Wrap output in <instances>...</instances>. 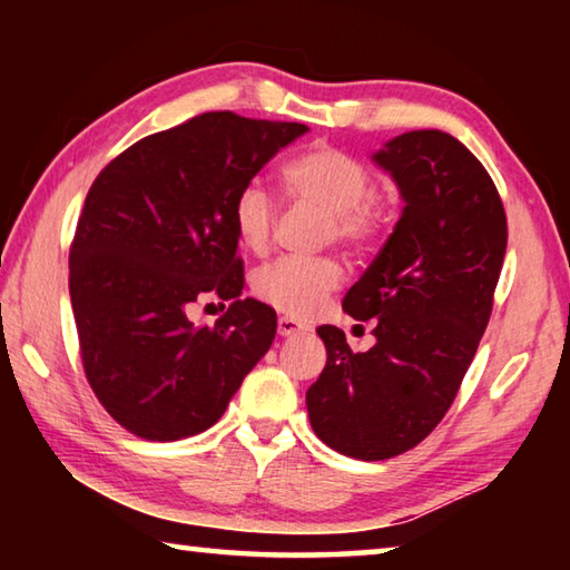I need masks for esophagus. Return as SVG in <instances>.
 Returning a JSON list of instances; mask_svg holds the SVG:
<instances>
[{
  "label": "esophagus",
  "instance_id": "34e87169",
  "mask_svg": "<svg viewBox=\"0 0 570 570\" xmlns=\"http://www.w3.org/2000/svg\"><path fill=\"white\" fill-rule=\"evenodd\" d=\"M308 326L292 320V316H282L278 320V336H296V334H306Z\"/></svg>",
  "mask_w": 570,
  "mask_h": 570
}]
</instances>
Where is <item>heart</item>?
Masks as SVG:
<instances>
[{"label":"heart","instance_id":"obj_1","mask_svg":"<svg viewBox=\"0 0 570 570\" xmlns=\"http://www.w3.org/2000/svg\"><path fill=\"white\" fill-rule=\"evenodd\" d=\"M282 183L296 204L326 210L324 238L344 246H364L382 228L384 210L372 196V173L360 160L326 146L298 153L282 168ZM240 246L264 254L276 226V204L262 183H246L230 208ZM342 282L332 258H278L256 274V294L286 316H312Z\"/></svg>","mask_w":570,"mask_h":570}]
</instances>
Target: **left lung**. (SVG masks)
<instances>
[{
    "instance_id": "8db88e82",
    "label": "left lung",
    "mask_w": 570,
    "mask_h": 570,
    "mask_svg": "<svg viewBox=\"0 0 570 570\" xmlns=\"http://www.w3.org/2000/svg\"><path fill=\"white\" fill-rule=\"evenodd\" d=\"M372 160L404 206L342 306L377 320V342L354 354L342 330L320 326L326 366L306 392L316 438L356 460L402 455L445 417L493 312L508 246L495 183L458 138L402 132Z\"/></svg>"
}]
</instances>
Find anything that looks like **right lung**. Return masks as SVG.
<instances>
[{"label": "right lung", "instance_id": "add662e5", "mask_svg": "<svg viewBox=\"0 0 570 570\" xmlns=\"http://www.w3.org/2000/svg\"><path fill=\"white\" fill-rule=\"evenodd\" d=\"M304 132L204 112L138 140L95 178L70 248V302L95 397L132 435L208 430L272 346L276 312L240 298L230 208ZM204 293L232 306L214 327H193L185 312Z\"/></svg>", "mask_w": 570, "mask_h": 570}]
</instances>
